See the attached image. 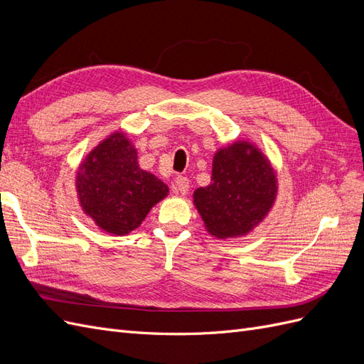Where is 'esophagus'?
<instances>
[{
	"instance_id": "34e87169",
	"label": "esophagus",
	"mask_w": 364,
	"mask_h": 364,
	"mask_svg": "<svg viewBox=\"0 0 364 364\" xmlns=\"http://www.w3.org/2000/svg\"><path fill=\"white\" fill-rule=\"evenodd\" d=\"M174 188H176V191H179L182 196H185L186 193L190 191V181H188V178H185V176H178V178H176Z\"/></svg>"
}]
</instances>
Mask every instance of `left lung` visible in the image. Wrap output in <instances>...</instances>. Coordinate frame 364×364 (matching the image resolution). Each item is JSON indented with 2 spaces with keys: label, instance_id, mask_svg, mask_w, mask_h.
I'll return each mask as SVG.
<instances>
[{
  "label": "left lung",
  "instance_id": "left-lung-1",
  "mask_svg": "<svg viewBox=\"0 0 364 364\" xmlns=\"http://www.w3.org/2000/svg\"><path fill=\"white\" fill-rule=\"evenodd\" d=\"M211 181L194 191V205L208 232L217 238L249 234L277 199V176L269 159L246 141L215 153Z\"/></svg>",
  "mask_w": 364,
  "mask_h": 364
}]
</instances>
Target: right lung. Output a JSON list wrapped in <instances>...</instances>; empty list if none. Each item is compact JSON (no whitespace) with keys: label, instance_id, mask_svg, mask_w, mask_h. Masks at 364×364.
<instances>
[{"label":"right lung","instance_id":"1","mask_svg":"<svg viewBox=\"0 0 364 364\" xmlns=\"http://www.w3.org/2000/svg\"><path fill=\"white\" fill-rule=\"evenodd\" d=\"M83 211L109 234L136 229L168 194L155 174L139 168L136 149L121 132L109 135L80 164L75 178Z\"/></svg>","mask_w":364,"mask_h":364}]
</instances>
